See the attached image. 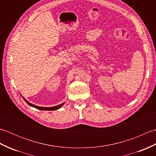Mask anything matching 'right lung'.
Instances as JSON below:
<instances>
[{
  "label": "right lung",
  "mask_w": 156,
  "mask_h": 156,
  "mask_svg": "<svg viewBox=\"0 0 156 156\" xmlns=\"http://www.w3.org/2000/svg\"><path fill=\"white\" fill-rule=\"evenodd\" d=\"M23 99H24V101L27 102V103L29 105L31 106V107H35L36 108L39 109V110H44V111H54V110H57V109H59V108H61L63 105H64V103H62V104H60L59 105H57V106H55V107H38V106H36V105H33L31 103H30V102H28L27 100L25 98H23Z\"/></svg>",
  "instance_id": "obj_1"
}]
</instances>
